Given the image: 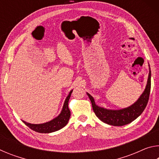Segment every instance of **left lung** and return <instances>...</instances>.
<instances>
[{
	"instance_id": "8db88e82",
	"label": "left lung",
	"mask_w": 159,
	"mask_h": 159,
	"mask_svg": "<svg viewBox=\"0 0 159 159\" xmlns=\"http://www.w3.org/2000/svg\"><path fill=\"white\" fill-rule=\"evenodd\" d=\"M151 90V71H149L148 81L146 88L135 103L128 108L120 110H108L97 106L94 99L90 94L88 95L92 103L93 111L102 121L109 125L114 126H122L127 125L128 123L135 120L140 115L144 109L149 99Z\"/></svg>"
}]
</instances>
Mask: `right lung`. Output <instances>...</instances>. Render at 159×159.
Segmentation results:
<instances>
[{
	"instance_id": "right-lung-1",
	"label": "right lung",
	"mask_w": 159,
	"mask_h": 159,
	"mask_svg": "<svg viewBox=\"0 0 159 159\" xmlns=\"http://www.w3.org/2000/svg\"><path fill=\"white\" fill-rule=\"evenodd\" d=\"M72 91L73 90H71V92L69 93L65 102H64V107L61 114L59 115L57 118H55V119L50 120L49 122L43 123V124H31V123H26L25 121L23 122L25 123V124L26 125H27L29 128H31V130L37 132V133H50L60 130L61 128L64 127V126L68 123L70 116H71V112H70V110L68 107V102L70 97H71Z\"/></svg>"
}]
</instances>
